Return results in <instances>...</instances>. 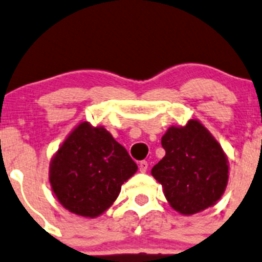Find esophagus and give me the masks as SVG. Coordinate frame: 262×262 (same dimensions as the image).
<instances>
[{
  "mask_svg": "<svg viewBox=\"0 0 262 262\" xmlns=\"http://www.w3.org/2000/svg\"><path fill=\"white\" fill-rule=\"evenodd\" d=\"M147 168H148L147 161H141V162H139V171H141V172H146Z\"/></svg>",
  "mask_w": 262,
  "mask_h": 262,
  "instance_id": "1",
  "label": "esophagus"
}]
</instances>
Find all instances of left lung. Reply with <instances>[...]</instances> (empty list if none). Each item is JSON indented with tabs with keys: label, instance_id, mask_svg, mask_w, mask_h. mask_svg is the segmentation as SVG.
Masks as SVG:
<instances>
[{
	"label": "left lung",
	"instance_id": "8db88e82",
	"mask_svg": "<svg viewBox=\"0 0 262 262\" xmlns=\"http://www.w3.org/2000/svg\"><path fill=\"white\" fill-rule=\"evenodd\" d=\"M166 155L150 173L163 187L168 204L182 215L213 207L228 182V158L196 119L172 125L161 139Z\"/></svg>",
	"mask_w": 262,
	"mask_h": 262
}]
</instances>
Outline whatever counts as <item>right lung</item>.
<instances>
[{"instance_id": "1", "label": "right lung", "mask_w": 262, "mask_h": 262, "mask_svg": "<svg viewBox=\"0 0 262 262\" xmlns=\"http://www.w3.org/2000/svg\"><path fill=\"white\" fill-rule=\"evenodd\" d=\"M138 167L104 126L83 121L50 161L49 182L58 202L71 213L96 218L113 205L121 185Z\"/></svg>"}]
</instances>
